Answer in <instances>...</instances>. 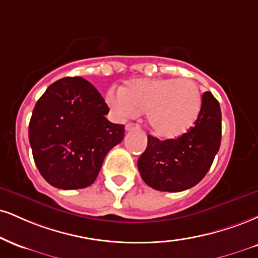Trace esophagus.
<instances>
[{
  "label": "esophagus",
  "mask_w": 258,
  "mask_h": 258,
  "mask_svg": "<svg viewBox=\"0 0 258 258\" xmlns=\"http://www.w3.org/2000/svg\"><path fill=\"white\" fill-rule=\"evenodd\" d=\"M125 128L126 131H135V130H139V126L137 123H127Z\"/></svg>",
  "instance_id": "1"
}]
</instances>
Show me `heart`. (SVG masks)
I'll use <instances>...</instances> for the list:
<instances>
[{"instance_id": "heart-1", "label": "heart", "mask_w": 258, "mask_h": 258, "mask_svg": "<svg viewBox=\"0 0 258 258\" xmlns=\"http://www.w3.org/2000/svg\"><path fill=\"white\" fill-rule=\"evenodd\" d=\"M105 101L121 119L147 111L149 128L163 139L187 132L202 109L201 90L188 78L136 79L122 90H109Z\"/></svg>"}]
</instances>
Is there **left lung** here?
Returning a JSON list of instances; mask_svg holds the SVG:
<instances>
[{
  "mask_svg": "<svg viewBox=\"0 0 258 258\" xmlns=\"http://www.w3.org/2000/svg\"><path fill=\"white\" fill-rule=\"evenodd\" d=\"M221 143V109L212 92L202 96V109L194 127L175 139L148 136L138 159L145 184L159 191L180 192L197 185L212 167Z\"/></svg>",
  "mask_w": 258,
  "mask_h": 258,
  "instance_id": "1",
  "label": "left lung"
}]
</instances>
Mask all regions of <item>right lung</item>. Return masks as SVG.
I'll return each instance as SVG.
<instances>
[{
    "label": "right lung",
    "instance_id": "1",
    "mask_svg": "<svg viewBox=\"0 0 258 258\" xmlns=\"http://www.w3.org/2000/svg\"><path fill=\"white\" fill-rule=\"evenodd\" d=\"M109 108L92 84L67 77L51 84L35 105L29 139L40 175L54 187H88L125 126L105 119Z\"/></svg>",
    "mask_w": 258,
    "mask_h": 258
}]
</instances>
